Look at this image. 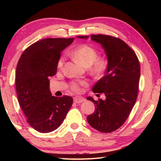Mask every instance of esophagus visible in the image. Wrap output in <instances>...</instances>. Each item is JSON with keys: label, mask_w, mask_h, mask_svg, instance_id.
<instances>
[{"label": "esophagus", "mask_w": 161, "mask_h": 161, "mask_svg": "<svg viewBox=\"0 0 161 161\" xmlns=\"http://www.w3.org/2000/svg\"><path fill=\"white\" fill-rule=\"evenodd\" d=\"M85 101V99L82 97H74V102L75 103H81Z\"/></svg>", "instance_id": "34e87169"}]
</instances>
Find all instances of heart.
<instances>
[{"label":"heart","instance_id":"1","mask_svg":"<svg viewBox=\"0 0 161 161\" xmlns=\"http://www.w3.org/2000/svg\"><path fill=\"white\" fill-rule=\"evenodd\" d=\"M70 54L84 66H91L92 72L96 75H102L108 67L107 59L103 58H97V50L89 45L82 44L79 45L71 52ZM64 61L65 57L64 55L61 56L58 62L59 69L63 67ZM85 84L83 81L80 82H72L71 84V89L74 92H79L80 90V85H84Z\"/></svg>","mask_w":161,"mask_h":161}]
</instances>
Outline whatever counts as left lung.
Here are the masks:
<instances>
[{"label": "left lung", "instance_id": "1", "mask_svg": "<svg viewBox=\"0 0 161 161\" xmlns=\"http://www.w3.org/2000/svg\"><path fill=\"white\" fill-rule=\"evenodd\" d=\"M87 39L89 36H77ZM91 40L101 44L108 59L105 75L92 88L103 93L106 99H86L94 103V112L87 116L89 125L102 133H111L121 127L128 119L138 93L141 74L139 60L123 40L107 35H92Z\"/></svg>", "mask_w": 161, "mask_h": 161}]
</instances>
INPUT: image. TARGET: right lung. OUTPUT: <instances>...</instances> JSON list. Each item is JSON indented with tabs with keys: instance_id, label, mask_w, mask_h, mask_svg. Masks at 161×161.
I'll list each match as a JSON object with an SVG mask.
<instances>
[{
	"instance_id": "obj_1",
	"label": "right lung",
	"mask_w": 161,
	"mask_h": 161,
	"mask_svg": "<svg viewBox=\"0 0 161 161\" xmlns=\"http://www.w3.org/2000/svg\"><path fill=\"white\" fill-rule=\"evenodd\" d=\"M72 38H45L29 46L16 67L15 87L27 122L40 133L60 126L73 103L72 97L52 96L49 77L56 74L61 52Z\"/></svg>"
}]
</instances>
